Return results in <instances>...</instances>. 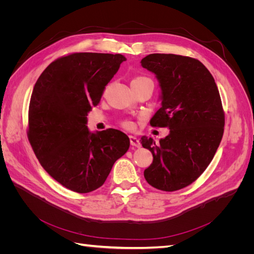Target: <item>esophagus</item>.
<instances>
[{"instance_id":"34e87169","label":"esophagus","mask_w":254,"mask_h":254,"mask_svg":"<svg viewBox=\"0 0 254 254\" xmlns=\"http://www.w3.org/2000/svg\"><path fill=\"white\" fill-rule=\"evenodd\" d=\"M129 140H130V144L134 146V147H141V142L135 135H129Z\"/></svg>"}]
</instances>
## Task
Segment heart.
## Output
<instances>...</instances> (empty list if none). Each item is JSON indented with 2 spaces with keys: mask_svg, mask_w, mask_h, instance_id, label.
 <instances>
[{
  "mask_svg": "<svg viewBox=\"0 0 254 254\" xmlns=\"http://www.w3.org/2000/svg\"><path fill=\"white\" fill-rule=\"evenodd\" d=\"M135 81H151V80L149 78H147V77H144V76H139V77H136V78H134L132 80V82H135ZM124 125L126 127H131V123H130V122H125Z\"/></svg>",
  "mask_w": 254,
  "mask_h": 254,
  "instance_id": "b5f03b06",
  "label": "heart"
}]
</instances>
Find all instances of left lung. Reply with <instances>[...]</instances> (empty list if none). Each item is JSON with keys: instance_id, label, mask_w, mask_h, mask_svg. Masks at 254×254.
Listing matches in <instances>:
<instances>
[{"instance_id": "left-lung-1", "label": "left lung", "mask_w": 254, "mask_h": 254, "mask_svg": "<svg viewBox=\"0 0 254 254\" xmlns=\"http://www.w3.org/2000/svg\"><path fill=\"white\" fill-rule=\"evenodd\" d=\"M141 65L156 75L161 108L151 126L168 127L156 143L142 136L152 163L144 171L151 187L174 191L194 182L211 163L224 134L225 114L219 92L200 61L174 54H150Z\"/></svg>"}]
</instances>
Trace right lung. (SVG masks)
<instances>
[{
    "mask_svg": "<svg viewBox=\"0 0 254 254\" xmlns=\"http://www.w3.org/2000/svg\"><path fill=\"white\" fill-rule=\"evenodd\" d=\"M125 60L121 54H71L52 63L34 87L28 140L44 170L73 191L101 188L129 148L120 130L91 132L87 126L88 113Z\"/></svg>",
    "mask_w": 254,
    "mask_h": 254,
    "instance_id": "obj_1",
    "label": "right lung"
}]
</instances>
